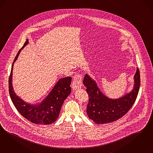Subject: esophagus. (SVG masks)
<instances>
[{"label":"esophagus","mask_w":153,"mask_h":153,"mask_svg":"<svg viewBox=\"0 0 153 153\" xmlns=\"http://www.w3.org/2000/svg\"><path fill=\"white\" fill-rule=\"evenodd\" d=\"M82 76L79 74H76L73 78V83L72 84V88L73 90L80 88L82 86Z\"/></svg>","instance_id":"esophagus-1"}]
</instances>
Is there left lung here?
Returning a JSON list of instances; mask_svg holds the SVG:
<instances>
[{"label": "left lung", "mask_w": 153, "mask_h": 153, "mask_svg": "<svg viewBox=\"0 0 153 153\" xmlns=\"http://www.w3.org/2000/svg\"><path fill=\"white\" fill-rule=\"evenodd\" d=\"M134 78V86L131 92L118 99H111L102 94L96 82L85 74L83 83L89 97L86 110L88 117L96 124H102L123 117L134 104L138 94L140 73L138 68Z\"/></svg>", "instance_id": "left-lung-1"}]
</instances>
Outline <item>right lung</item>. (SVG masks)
<instances>
[{"mask_svg":"<svg viewBox=\"0 0 153 153\" xmlns=\"http://www.w3.org/2000/svg\"><path fill=\"white\" fill-rule=\"evenodd\" d=\"M28 44V40H27L24 46L18 51L12 63L8 80L10 95L17 111L24 118L36 124H51L57 120L63 102L71 93V77L68 76L59 79L48 96L40 104L32 105L24 102L13 91L12 85V70L13 63L16 61L20 51Z\"/></svg>","mask_w":153,"mask_h":153,"instance_id":"obj_1","label":"right lung"}]
</instances>
